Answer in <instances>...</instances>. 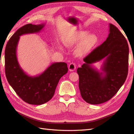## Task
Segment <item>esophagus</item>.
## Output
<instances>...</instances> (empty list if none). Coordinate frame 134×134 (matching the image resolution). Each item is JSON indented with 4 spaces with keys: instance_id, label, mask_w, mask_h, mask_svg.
<instances>
[{
    "instance_id": "34e87169",
    "label": "esophagus",
    "mask_w": 134,
    "mask_h": 134,
    "mask_svg": "<svg viewBox=\"0 0 134 134\" xmlns=\"http://www.w3.org/2000/svg\"><path fill=\"white\" fill-rule=\"evenodd\" d=\"M76 69V64L75 63H70L69 65V70L70 71H74Z\"/></svg>"
}]
</instances>
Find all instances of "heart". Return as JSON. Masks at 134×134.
I'll return each mask as SVG.
<instances>
[{"label": "heart", "mask_w": 134, "mask_h": 134, "mask_svg": "<svg viewBox=\"0 0 134 134\" xmlns=\"http://www.w3.org/2000/svg\"><path fill=\"white\" fill-rule=\"evenodd\" d=\"M87 31H80L65 37L63 40L65 46L70 47L80 42L75 52L79 56L87 55L99 42V37L94 34H89Z\"/></svg>", "instance_id": "heart-1"}]
</instances>
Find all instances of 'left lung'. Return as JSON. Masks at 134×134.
I'll list each match as a JSON object with an SVG mask.
<instances>
[{"instance_id":"8db88e82","label":"left lung","mask_w":134,"mask_h":134,"mask_svg":"<svg viewBox=\"0 0 134 134\" xmlns=\"http://www.w3.org/2000/svg\"><path fill=\"white\" fill-rule=\"evenodd\" d=\"M108 37L84 58L78 68L79 88L83 99L88 103L98 104L112 98L126 79L129 48L124 36L115 26L109 23ZM104 58L102 71L91 64Z\"/></svg>"}]
</instances>
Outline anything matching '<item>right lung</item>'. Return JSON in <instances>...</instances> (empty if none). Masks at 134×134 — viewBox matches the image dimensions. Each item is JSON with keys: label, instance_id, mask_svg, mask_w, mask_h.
Returning <instances> with one entry per match:
<instances>
[{"label": "right lung", "instance_id": "1", "mask_svg": "<svg viewBox=\"0 0 134 134\" xmlns=\"http://www.w3.org/2000/svg\"><path fill=\"white\" fill-rule=\"evenodd\" d=\"M45 24H27L16 31L5 47V70L8 82L23 100L31 104L40 105L49 101L54 96L62 77L67 73V64L52 63L42 74L32 76L20 66L17 57V47L20 36L41 31Z\"/></svg>", "mask_w": 134, "mask_h": 134}]
</instances>
